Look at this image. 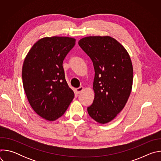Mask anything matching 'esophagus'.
<instances>
[{"label": "esophagus", "mask_w": 161, "mask_h": 161, "mask_svg": "<svg viewBox=\"0 0 161 161\" xmlns=\"http://www.w3.org/2000/svg\"><path fill=\"white\" fill-rule=\"evenodd\" d=\"M83 86H80L79 88H76V93H77L78 94H80V93L81 92L83 91Z\"/></svg>", "instance_id": "obj_1"}]
</instances>
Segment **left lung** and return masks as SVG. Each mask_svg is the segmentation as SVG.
Instances as JSON below:
<instances>
[{
    "label": "left lung",
    "mask_w": 161,
    "mask_h": 161,
    "mask_svg": "<svg viewBox=\"0 0 161 161\" xmlns=\"http://www.w3.org/2000/svg\"><path fill=\"white\" fill-rule=\"evenodd\" d=\"M78 44L93 62L95 97L87 108L89 115L100 124L111 121L124 108L133 81L130 58L123 46L109 36H90Z\"/></svg>",
    "instance_id": "left-lung-1"
}]
</instances>
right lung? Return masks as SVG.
I'll return each instance as SVG.
<instances>
[{
    "label": "right lung",
    "instance_id": "1",
    "mask_svg": "<svg viewBox=\"0 0 161 161\" xmlns=\"http://www.w3.org/2000/svg\"><path fill=\"white\" fill-rule=\"evenodd\" d=\"M75 41L68 37L42 38L33 45L23 65V85L28 101L34 111L47 120L62 116L75 97L62 64Z\"/></svg>",
    "mask_w": 161,
    "mask_h": 161
}]
</instances>
